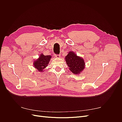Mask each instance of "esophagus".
Instances as JSON below:
<instances>
[{
    "label": "esophagus",
    "instance_id": "34e87169",
    "mask_svg": "<svg viewBox=\"0 0 122 122\" xmlns=\"http://www.w3.org/2000/svg\"><path fill=\"white\" fill-rule=\"evenodd\" d=\"M55 57L56 58H60V54H55Z\"/></svg>",
    "mask_w": 122,
    "mask_h": 122
}]
</instances>
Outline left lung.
<instances>
[{"instance_id": "8db88e82", "label": "left lung", "mask_w": 122, "mask_h": 122, "mask_svg": "<svg viewBox=\"0 0 122 122\" xmlns=\"http://www.w3.org/2000/svg\"><path fill=\"white\" fill-rule=\"evenodd\" d=\"M65 60L69 70L75 74H79L85 68L84 60L72 51L65 57Z\"/></svg>"}]
</instances>
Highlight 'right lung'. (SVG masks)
<instances>
[{
	"instance_id": "add662e5",
	"label": "right lung",
	"mask_w": 122,
	"mask_h": 122,
	"mask_svg": "<svg viewBox=\"0 0 122 122\" xmlns=\"http://www.w3.org/2000/svg\"><path fill=\"white\" fill-rule=\"evenodd\" d=\"M51 57V56L50 55L45 56L41 54L39 58L34 63L35 67L37 69L38 71L42 72L43 69L48 65Z\"/></svg>"
}]
</instances>
